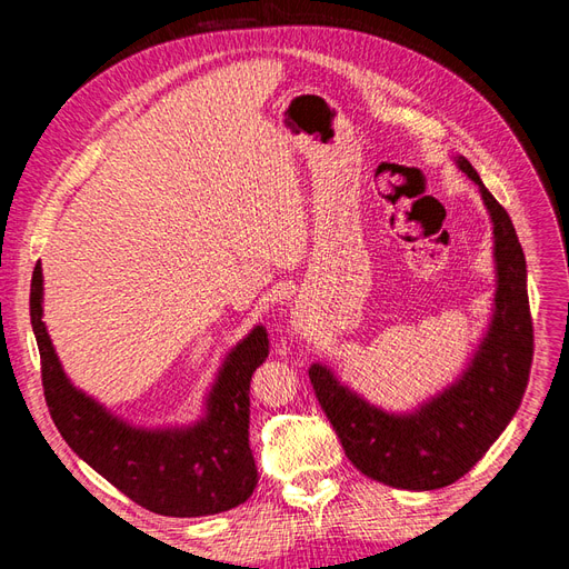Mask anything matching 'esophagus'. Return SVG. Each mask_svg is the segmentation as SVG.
Segmentation results:
<instances>
[{
  "mask_svg": "<svg viewBox=\"0 0 569 569\" xmlns=\"http://www.w3.org/2000/svg\"><path fill=\"white\" fill-rule=\"evenodd\" d=\"M291 330H295L297 335H306L308 330V320L301 311H295V316H291Z\"/></svg>",
  "mask_w": 569,
  "mask_h": 569,
  "instance_id": "obj_1",
  "label": "esophagus"
}]
</instances>
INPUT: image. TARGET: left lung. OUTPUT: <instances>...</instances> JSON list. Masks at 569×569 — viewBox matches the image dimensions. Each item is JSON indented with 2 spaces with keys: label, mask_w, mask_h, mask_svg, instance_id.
Instances as JSON below:
<instances>
[{
  "label": "left lung",
  "mask_w": 569,
  "mask_h": 569,
  "mask_svg": "<svg viewBox=\"0 0 569 569\" xmlns=\"http://www.w3.org/2000/svg\"><path fill=\"white\" fill-rule=\"evenodd\" d=\"M453 161L479 187L493 228L491 320L468 366L449 387L408 412L370 403L322 363L308 370L347 458L393 489L435 491L470 472L518 412L529 382L533 330L520 239L472 163L465 157Z\"/></svg>",
  "instance_id": "8db88e82"
}]
</instances>
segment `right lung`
<instances>
[{
  "instance_id": "right-lung-1",
  "label": "right lung",
  "mask_w": 569,
  "mask_h": 569,
  "mask_svg": "<svg viewBox=\"0 0 569 569\" xmlns=\"http://www.w3.org/2000/svg\"><path fill=\"white\" fill-rule=\"evenodd\" d=\"M42 266L30 284V322L44 399L66 443L137 506L168 518H201L244 503L258 485L249 449V385L268 358L263 325L237 341L206 393L203 416L180 427H137L78 389L42 320Z\"/></svg>"
}]
</instances>
